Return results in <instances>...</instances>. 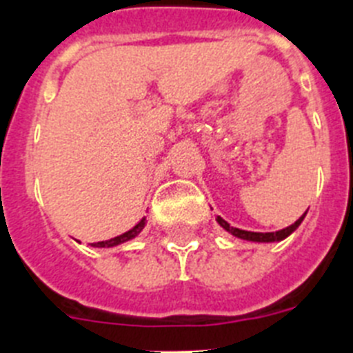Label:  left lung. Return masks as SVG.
<instances>
[{"label": "left lung", "instance_id": "obj_1", "mask_svg": "<svg viewBox=\"0 0 353 353\" xmlns=\"http://www.w3.org/2000/svg\"><path fill=\"white\" fill-rule=\"evenodd\" d=\"M305 216H306V212H305V214H303V216L299 217V219H297L296 223H294V225L286 226V228H283V230H277V232H265V234H263V232H248V230H241V228H234V226L228 225V223H226L225 219H223V217H219V216L216 217V221L219 223V225H221L226 232H230L232 236L239 237V239H245V241L276 243V241H283V239H286V237L290 236L292 232L297 230V226H299L301 223H303V219H305Z\"/></svg>", "mask_w": 353, "mask_h": 353}]
</instances>
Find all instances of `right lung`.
I'll list each match as a JSON object with an SVG mask.
<instances>
[{
  "mask_svg": "<svg viewBox=\"0 0 353 353\" xmlns=\"http://www.w3.org/2000/svg\"><path fill=\"white\" fill-rule=\"evenodd\" d=\"M145 225H147V219L143 217L141 221L137 223L134 228H130L128 232H125V234H121V236L117 237H112V239H108V241H99V243H90V246H94V248H112V246H117V245H123V243L130 241V239H134L136 236H139L141 234V230L145 228Z\"/></svg>",
  "mask_w": 353,
  "mask_h": 353,
  "instance_id": "right-lung-1",
  "label": "right lung"
}]
</instances>
